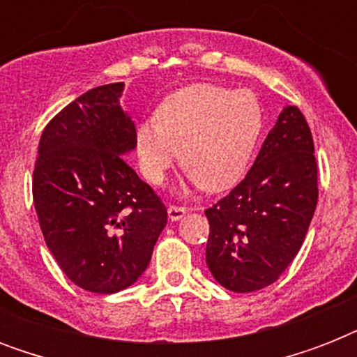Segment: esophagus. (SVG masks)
I'll return each mask as SVG.
<instances>
[{"mask_svg": "<svg viewBox=\"0 0 357 357\" xmlns=\"http://www.w3.org/2000/svg\"><path fill=\"white\" fill-rule=\"evenodd\" d=\"M187 215V207H179V206H168V218L170 220H181V218Z\"/></svg>", "mask_w": 357, "mask_h": 357, "instance_id": "esophagus-1", "label": "esophagus"}]
</instances>
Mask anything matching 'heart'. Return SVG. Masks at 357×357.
<instances>
[{
    "mask_svg": "<svg viewBox=\"0 0 357 357\" xmlns=\"http://www.w3.org/2000/svg\"><path fill=\"white\" fill-rule=\"evenodd\" d=\"M263 131V109L254 92L196 83L159 105L155 122L137 128V155L153 185L167 179L178 159L190 181L226 190L243 178Z\"/></svg>",
    "mask_w": 357,
    "mask_h": 357,
    "instance_id": "1",
    "label": "heart"
}]
</instances>
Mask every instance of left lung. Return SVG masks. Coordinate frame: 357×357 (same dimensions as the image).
Returning <instances> with one entry per match:
<instances>
[{
    "label": "left lung",
    "mask_w": 357,
    "mask_h": 357,
    "mask_svg": "<svg viewBox=\"0 0 357 357\" xmlns=\"http://www.w3.org/2000/svg\"><path fill=\"white\" fill-rule=\"evenodd\" d=\"M315 146L298 107H283L254 167L209 209L206 261L234 293L271 285L296 257L315 213Z\"/></svg>",
    "instance_id": "left-lung-1"
}]
</instances>
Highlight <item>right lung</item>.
I'll list each match as a JSON object with an SVG mask.
<instances>
[{
	"mask_svg": "<svg viewBox=\"0 0 357 357\" xmlns=\"http://www.w3.org/2000/svg\"><path fill=\"white\" fill-rule=\"evenodd\" d=\"M123 83L66 105L42 131L33 202L42 235L63 272L91 293L133 285L167 226V207L122 155L137 148L120 107Z\"/></svg>",
	"mask_w": 357,
	"mask_h": 357,
	"instance_id": "1",
	"label": "right lung"
}]
</instances>
